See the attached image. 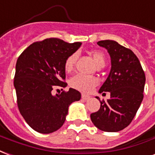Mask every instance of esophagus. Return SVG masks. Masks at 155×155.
<instances>
[{"mask_svg": "<svg viewBox=\"0 0 155 155\" xmlns=\"http://www.w3.org/2000/svg\"><path fill=\"white\" fill-rule=\"evenodd\" d=\"M82 98L83 99V100H88V99H90V98H91V97H90V96H88V95L82 94Z\"/></svg>", "mask_w": 155, "mask_h": 155, "instance_id": "esophagus-1", "label": "esophagus"}]
</instances>
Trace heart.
Masks as SVG:
<instances>
[{
    "mask_svg": "<svg viewBox=\"0 0 155 155\" xmlns=\"http://www.w3.org/2000/svg\"><path fill=\"white\" fill-rule=\"evenodd\" d=\"M91 54L97 66L105 65V56L101 52L92 51L91 52ZM77 57H78L77 54H73L67 58L65 65H64L66 72L69 73L73 69V67L76 63ZM69 83L70 86L74 89H77L82 92H90L98 84V80L94 77L77 74L70 79Z\"/></svg>",
    "mask_w": 155,
    "mask_h": 155,
    "instance_id": "heart-1",
    "label": "heart"
}]
</instances>
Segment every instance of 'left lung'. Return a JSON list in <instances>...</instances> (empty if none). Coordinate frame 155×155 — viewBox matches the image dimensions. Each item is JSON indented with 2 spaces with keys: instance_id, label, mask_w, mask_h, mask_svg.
I'll use <instances>...</instances> for the list:
<instances>
[{
  "instance_id": "1",
  "label": "left lung",
  "mask_w": 155,
  "mask_h": 155,
  "mask_svg": "<svg viewBox=\"0 0 155 155\" xmlns=\"http://www.w3.org/2000/svg\"><path fill=\"white\" fill-rule=\"evenodd\" d=\"M97 45L107 50L110 71L99 93L109 91L110 98L100 101L98 111L91 114L94 125L101 130L117 132L127 127L134 119L144 97L145 75L133 52L114 40H101Z\"/></svg>"
}]
</instances>
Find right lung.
Listing matches in <instances>:
<instances>
[{
    "mask_svg": "<svg viewBox=\"0 0 155 155\" xmlns=\"http://www.w3.org/2000/svg\"><path fill=\"white\" fill-rule=\"evenodd\" d=\"M81 45L50 38L33 43L18 58L14 78L18 108L35 131L49 134L58 130L66 120L68 107L81 99V93L73 88L52 94L54 86L68 85L64 82L65 62Z\"/></svg>",
    "mask_w": 155,
    "mask_h": 155,
    "instance_id": "obj_1",
    "label": "right lung"
}]
</instances>
